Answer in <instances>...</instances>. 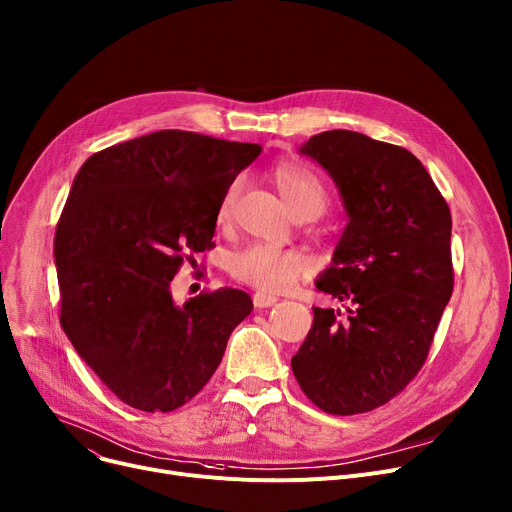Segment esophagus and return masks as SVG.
<instances>
[{
	"label": "esophagus",
	"instance_id": "obj_1",
	"mask_svg": "<svg viewBox=\"0 0 512 512\" xmlns=\"http://www.w3.org/2000/svg\"><path fill=\"white\" fill-rule=\"evenodd\" d=\"M276 302H278V298L271 296V294H265V292H255L253 294L255 309H267V306H274Z\"/></svg>",
	"mask_w": 512,
	"mask_h": 512
}]
</instances>
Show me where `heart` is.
<instances>
[{
  "instance_id": "b5f03b06",
  "label": "heart",
  "mask_w": 512,
  "mask_h": 512,
  "mask_svg": "<svg viewBox=\"0 0 512 512\" xmlns=\"http://www.w3.org/2000/svg\"><path fill=\"white\" fill-rule=\"evenodd\" d=\"M271 179H274L294 216L317 218L325 212L329 195L323 181L311 168L296 162H282L274 168ZM238 187L241 183L232 181L224 191L218 206V222H226L230 218ZM309 267L311 257L306 253L267 243H251L228 257L230 276L265 294H280L288 290L309 271Z\"/></svg>"
}]
</instances>
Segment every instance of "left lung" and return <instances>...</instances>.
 Returning a JSON list of instances; mask_svg holds the SVG:
<instances>
[{
    "instance_id": "1",
    "label": "left lung",
    "mask_w": 512,
    "mask_h": 512,
    "mask_svg": "<svg viewBox=\"0 0 512 512\" xmlns=\"http://www.w3.org/2000/svg\"><path fill=\"white\" fill-rule=\"evenodd\" d=\"M333 179L348 224L315 286L348 302L313 309L294 377L327 414L387 403L422 368L453 294L451 212L405 148L333 129L298 150Z\"/></svg>"
}]
</instances>
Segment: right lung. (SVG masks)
Masks as SVG:
<instances>
[{
	"label": "right lung",
	"instance_id": "obj_1",
	"mask_svg": "<svg viewBox=\"0 0 512 512\" xmlns=\"http://www.w3.org/2000/svg\"><path fill=\"white\" fill-rule=\"evenodd\" d=\"M259 154V144L162 129L92 154L74 179L53 247L61 327L135 410L173 412L195 397L253 311L234 288L179 306L170 282L183 253L212 247L224 191Z\"/></svg>",
	"mask_w": 512,
	"mask_h": 512
}]
</instances>
